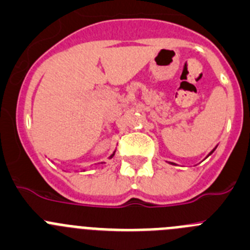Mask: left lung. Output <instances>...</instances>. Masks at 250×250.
Masks as SVG:
<instances>
[{
	"instance_id": "left-lung-1",
	"label": "left lung",
	"mask_w": 250,
	"mask_h": 250,
	"mask_svg": "<svg viewBox=\"0 0 250 250\" xmlns=\"http://www.w3.org/2000/svg\"><path fill=\"white\" fill-rule=\"evenodd\" d=\"M215 148H217V146H215V147H214V148H213V149H212V150H210V152H209V154H208V156H207V157H206V158H208V157H209V156H210V154H212V153H213V152H214V150H215ZM168 163H169V164H174V166H175V163H173V162H168Z\"/></svg>"
}]
</instances>
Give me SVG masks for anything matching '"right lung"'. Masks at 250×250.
<instances>
[{
  "mask_svg": "<svg viewBox=\"0 0 250 250\" xmlns=\"http://www.w3.org/2000/svg\"><path fill=\"white\" fill-rule=\"evenodd\" d=\"M114 153H116V150H114V152H113V153H112V154H111V156H109V157H108V158H112V157H113V156H114ZM101 163H102V162H101ZM83 170H84V169H83Z\"/></svg>",
  "mask_w": 250,
  "mask_h": 250,
  "instance_id": "add662e5",
  "label": "right lung"
}]
</instances>
